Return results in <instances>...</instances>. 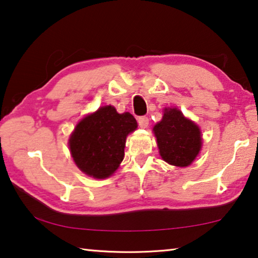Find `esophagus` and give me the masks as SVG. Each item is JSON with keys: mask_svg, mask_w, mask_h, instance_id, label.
Instances as JSON below:
<instances>
[{"mask_svg": "<svg viewBox=\"0 0 258 258\" xmlns=\"http://www.w3.org/2000/svg\"><path fill=\"white\" fill-rule=\"evenodd\" d=\"M138 123H139V126H140V127L146 128V127H148V125H149V118H148V117H146V116L139 117Z\"/></svg>", "mask_w": 258, "mask_h": 258, "instance_id": "obj_1", "label": "esophagus"}]
</instances>
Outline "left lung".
Returning a JSON list of instances; mask_svg holds the SVG:
<instances>
[{
	"label": "left lung",
	"mask_w": 258,
	"mask_h": 258,
	"mask_svg": "<svg viewBox=\"0 0 258 258\" xmlns=\"http://www.w3.org/2000/svg\"><path fill=\"white\" fill-rule=\"evenodd\" d=\"M159 154L166 163L186 167L202 150L199 126L184 117L177 108H165L164 116L154 126Z\"/></svg>",
	"instance_id": "8db88e82"
}]
</instances>
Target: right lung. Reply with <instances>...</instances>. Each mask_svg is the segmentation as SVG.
<instances>
[{
    "label": "right lung",
    "mask_w": 258,
    "mask_h": 258,
    "mask_svg": "<svg viewBox=\"0 0 258 258\" xmlns=\"http://www.w3.org/2000/svg\"><path fill=\"white\" fill-rule=\"evenodd\" d=\"M137 128L130 112L118 113L112 106L100 107L85 116L69 138L76 166L91 177L111 176L124 159L126 138Z\"/></svg>",
    "instance_id": "right-lung-1"
}]
</instances>
